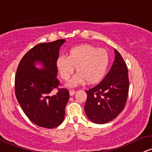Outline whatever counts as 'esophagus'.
Masks as SVG:
<instances>
[{
    "label": "esophagus",
    "mask_w": 152,
    "mask_h": 152,
    "mask_svg": "<svg viewBox=\"0 0 152 152\" xmlns=\"http://www.w3.org/2000/svg\"><path fill=\"white\" fill-rule=\"evenodd\" d=\"M75 93H76V91H75V90H73V89H71L69 91V94H70V95H71V96H73V95L75 94Z\"/></svg>",
    "instance_id": "1"
}]
</instances>
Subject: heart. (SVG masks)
<instances>
[{"mask_svg": "<svg viewBox=\"0 0 152 152\" xmlns=\"http://www.w3.org/2000/svg\"><path fill=\"white\" fill-rule=\"evenodd\" d=\"M109 60V54L105 49L85 44L71 48L68 56H58L56 66L60 76L64 81L70 79L76 67L78 73L67 84L73 87L85 81L88 84L99 82L105 74Z\"/></svg>", "mask_w": 152, "mask_h": 152, "instance_id": "b5f03b06", "label": "heart"}]
</instances>
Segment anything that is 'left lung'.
Masks as SVG:
<instances>
[{
  "mask_svg": "<svg viewBox=\"0 0 152 152\" xmlns=\"http://www.w3.org/2000/svg\"><path fill=\"white\" fill-rule=\"evenodd\" d=\"M115 61L105 77L87 94L84 110L88 118L96 124L113 121L127 102L129 89L128 68L121 55L115 49Z\"/></svg>",
  "mask_w": 152,
  "mask_h": 152,
  "instance_id": "left-lung-1",
  "label": "left lung"
}]
</instances>
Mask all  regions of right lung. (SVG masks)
Masks as SVG:
<instances>
[{"label": "right lung", "mask_w": 152, "mask_h": 152, "mask_svg": "<svg viewBox=\"0 0 152 152\" xmlns=\"http://www.w3.org/2000/svg\"><path fill=\"white\" fill-rule=\"evenodd\" d=\"M65 39L40 43L21 58L15 76V94L20 106L28 118L37 126L46 128L58 127L63 123L69 91L59 89L56 61ZM39 62L44 69L34 64ZM57 88L58 92L49 94Z\"/></svg>", "instance_id": "right-lung-1"}]
</instances>
